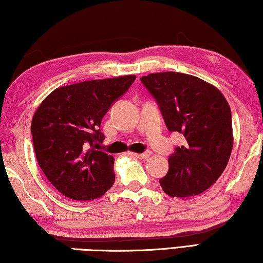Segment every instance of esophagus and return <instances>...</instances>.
I'll return each instance as SVG.
<instances>
[{"label":"esophagus","instance_id":"obj_1","mask_svg":"<svg viewBox=\"0 0 263 263\" xmlns=\"http://www.w3.org/2000/svg\"><path fill=\"white\" fill-rule=\"evenodd\" d=\"M151 154H152L151 152L148 151V152H144V153H134V157L139 158V159H147L151 157Z\"/></svg>","mask_w":263,"mask_h":263}]
</instances>
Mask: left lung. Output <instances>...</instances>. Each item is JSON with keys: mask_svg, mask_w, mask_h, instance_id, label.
Masks as SVG:
<instances>
[{"mask_svg": "<svg viewBox=\"0 0 263 263\" xmlns=\"http://www.w3.org/2000/svg\"><path fill=\"white\" fill-rule=\"evenodd\" d=\"M157 100L170 132L185 143L168 158L160 185L171 197H191L215 184L226 170L234 144L231 110L216 86L191 74L159 72L141 77Z\"/></svg>", "mask_w": 263, "mask_h": 263, "instance_id": "left-lung-1", "label": "left lung"}]
</instances>
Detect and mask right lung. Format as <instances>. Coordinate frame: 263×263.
I'll use <instances>...</instances> for the list:
<instances>
[{"label":"right lung","mask_w":263,"mask_h":263,"mask_svg":"<svg viewBox=\"0 0 263 263\" xmlns=\"http://www.w3.org/2000/svg\"><path fill=\"white\" fill-rule=\"evenodd\" d=\"M135 78L129 74L58 87L36 109L30 132L37 163L65 197L96 199L112 186L114 158L95 147L104 140L102 119Z\"/></svg>","instance_id":"obj_1"}]
</instances>
